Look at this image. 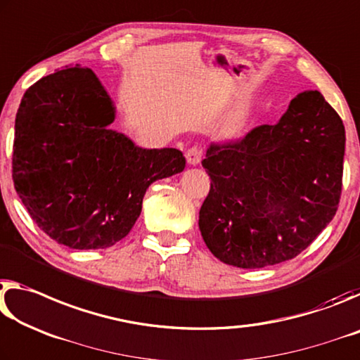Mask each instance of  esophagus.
<instances>
[{"mask_svg": "<svg viewBox=\"0 0 360 360\" xmlns=\"http://www.w3.org/2000/svg\"><path fill=\"white\" fill-rule=\"evenodd\" d=\"M202 155V148H199V146H191V148L186 151V161L188 164H191V166H198V164L201 162Z\"/></svg>", "mask_w": 360, "mask_h": 360, "instance_id": "esophagus-1", "label": "esophagus"}]
</instances>
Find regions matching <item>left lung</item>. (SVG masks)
<instances>
[{
	"label": "left lung",
	"instance_id": "8db88e82",
	"mask_svg": "<svg viewBox=\"0 0 360 360\" xmlns=\"http://www.w3.org/2000/svg\"><path fill=\"white\" fill-rule=\"evenodd\" d=\"M345 143L343 121L317 91L298 94L276 124L212 143L199 210L209 250L245 269L295 258L337 214Z\"/></svg>",
	"mask_w": 360,
	"mask_h": 360
}]
</instances>
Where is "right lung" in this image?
<instances>
[{
  "mask_svg": "<svg viewBox=\"0 0 360 360\" xmlns=\"http://www.w3.org/2000/svg\"><path fill=\"white\" fill-rule=\"evenodd\" d=\"M116 108L91 68L68 67L23 94L15 115L14 188L39 229L70 249L126 238L153 181L185 169L175 148H140L110 129Z\"/></svg>",
  "mask_w": 360,
  "mask_h": 360,
  "instance_id": "add662e5",
  "label": "right lung"
}]
</instances>
